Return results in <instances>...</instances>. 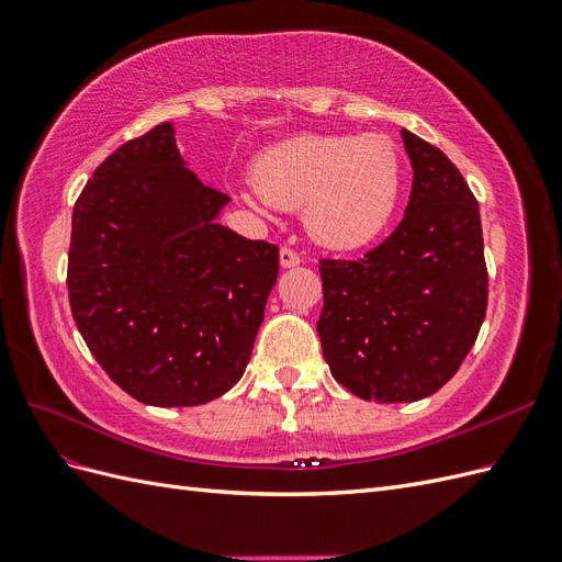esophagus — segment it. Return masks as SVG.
<instances>
[{"mask_svg":"<svg viewBox=\"0 0 562 562\" xmlns=\"http://www.w3.org/2000/svg\"><path fill=\"white\" fill-rule=\"evenodd\" d=\"M279 260H281V267L291 269V267H297V265H300V255H297L293 248L283 246V248L279 250Z\"/></svg>","mask_w":562,"mask_h":562,"instance_id":"1","label":"esophagus"}]
</instances>
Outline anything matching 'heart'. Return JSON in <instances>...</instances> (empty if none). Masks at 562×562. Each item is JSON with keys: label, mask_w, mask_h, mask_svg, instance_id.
<instances>
[{"label": "heart", "mask_w": 562, "mask_h": 562, "mask_svg": "<svg viewBox=\"0 0 562 562\" xmlns=\"http://www.w3.org/2000/svg\"><path fill=\"white\" fill-rule=\"evenodd\" d=\"M258 194L277 209H300L321 246L353 250L375 241L396 211L401 159L382 133L288 138L252 166Z\"/></svg>", "instance_id": "b5f03b06"}]
</instances>
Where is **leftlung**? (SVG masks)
<instances>
[{
    "instance_id": "left-lung-1",
    "label": "left lung",
    "mask_w": 562,
    "mask_h": 562,
    "mask_svg": "<svg viewBox=\"0 0 562 562\" xmlns=\"http://www.w3.org/2000/svg\"><path fill=\"white\" fill-rule=\"evenodd\" d=\"M413 192L401 225L361 260H321L323 359L353 396L411 403L467 359L487 310L479 201L438 147L401 131Z\"/></svg>"
}]
</instances>
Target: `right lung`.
<instances>
[{"mask_svg": "<svg viewBox=\"0 0 562 562\" xmlns=\"http://www.w3.org/2000/svg\"><path fill=\"white\" fill-rule=\"evenodd\" d=\"M227 201L184 166L166 122L112 151L75 203L72 316L135 401L203 405L244 375L279 246L220 225Z\"/></svg>", "mask_w": 562, "mask_h": 562, "instance_id": "right-lung-1", "label": "right lung"}]
</instances>
